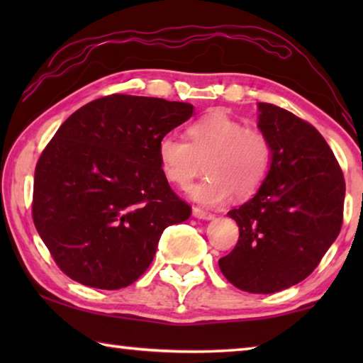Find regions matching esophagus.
<instances>
[{
  "mask_svg": "<svg viewBox=\"0 0 363 363\" xmlns=\"http://www.w3.org/2000/svg\"><path fill=\"white\" fill-rule=\"evenodd\" d=\"M192 213H194L195 218H200V219H213L214 218L213 213L206 211V210H203V208H199V206H194Z\"/></svg>",
  "mask_w": 363,
  "mask_h": 363,
  "instance_id": "obj_1",
  "label": "esophagus"
}]
</instances>
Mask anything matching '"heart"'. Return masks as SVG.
I'll return each mask as SVG.
<instances>
[{
  "instance_id": "heart-1",
  "label": "heart",
  "mask_w": 363,
  "mask_h": 363,
  "mask_svg": "<svg viewBox=\"0 0 363 363\" xmlns=\"http://www.w3.org/2000/svg\"><path fill=\"white\" fill-rule=\"evenodd\" d=\"M187 139L167 134L158 143V162L164 177L186 189L206 168V177L190 189L194 199L218 205L233 194H256L269 174L272 147L261 130L245 126L224 112H213L187 128Z\"/></svg>"
}]
</instances>
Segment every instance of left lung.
<instances>
[{
	"label": "left lung",
	"instance_id": "obj_1",
	"mask_svg": "<svg viewBox=\"0 0 363 363\" xmlns=\"http://www.w3.org/2000/svg\"><path fill=\"white\" fill-rule=\"evenodd\" d=\"M257 107L272 163L253 199L227 213L240 235L219 269L233 286L269 294L314 272L341 230L346 182L311 123L274 104Z\"/></svg>",
	"mask_w": 363,
	"mask_h": 363
}]
</instances>
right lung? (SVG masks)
I'll use <instances>...</instances> for the list:
<instances>
[{
	"instance_id": "obj_1",
	"label": "right lung",
	"mask_w": 363,
	"mask_h": 363,
	"mask_svg": "<svg viewBox=\"0 0 363 363\" xmlns=\"http://www.w3.org/2000/svg\"><path fill=\"white\" fill-rule=\"evenodd\" d=\"M194 107L112 94L72 113L35 168L32 216L59 269L78 284L120 290L143 275L168 225L192 208L169 187L158 143Z\"/></svg>"
}]
</instances>
